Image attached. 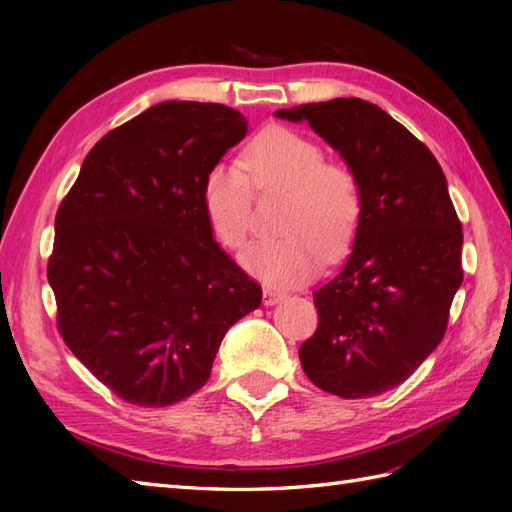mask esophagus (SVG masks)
I'll list each match as a JSON object with an SVG mask.
<instances>
[{"instance_id": "34e87169", "label": "esophagus", "mask_w": 512, "mask_h": 512, "mask_svg": "<svg viewBox=\"0 0 512 512\" xmlns=\"http://www.w3.org/2000/svg\"><path fill=\"white\" fill-rule=\"evenodd\" d=\"M284 297H286L284 292L273 290V288H264V306H275V303H279Z\"/></svg>"}]
</instances>
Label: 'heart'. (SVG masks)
I'll use <instances>...</instances> for the list:
<instances>
[{"mask_svg":"<svg viewBox=\"0 0 512 512\" xmlns=\"http://www.w3.org/2000/svg\"><path fill=\"white\" fill-rule=\"evenodd\" d=\"M319 143L288 127H268L244 147L239 167L217 162L202 180L200 200L211 233L224 248L239 250L253 222V189L284 191L279 231L248 246L242 264L270 284H297L317 273L323 246L339 253L350 242L363 209L356 173L323 160Z\"/></svg>","mask_w":512,"mask_h":512,"instance_id":"1","label":"heart"}]
</instances>
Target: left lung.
Wrapping results in <instances>:
<instances>
[{"instance_id": "obj_1", "label": "left lung", "mask_w": 512, "mask_h": 512, "mask_svg": "<svg viewBox=\"0 0 512 512\" xmlns=\"http://www.w3.org/2000/svg\"><path fill=\"white\" fill-rule=\"evenodd\" d=\"M275 116L306 121L363 189L352 253L314 292L319 325L299 347L301 367L328 394L378 396L440 345L462 286V224L447 178L427 145L369 101L306 103Z\"/></svg>"}]
</instances>
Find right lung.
Wrapping results in <instances>:
<instances>
[{"label": "right lung", "mask_w": 512, "mask_h": 512, "mask_svg": "<svg viewBox=\"0 0 512 512\" xmlns=\"http://www.w3.org/2000/svg\"><path fill=\"white\" fill-rule=\"evenodd\" d=\"M246 132L233 107L158 103L92 147L59 206L48 281L61 336L125 402L195 394L228 328L262 303L200 200L206 171Z\"/></svg>", "instance_id": "right-lung-1"}]
</instances>
